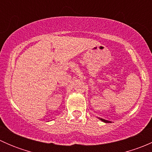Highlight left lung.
I'll use <instances>...</instances> for the list:
<instances>
[{
	"instance_id": "1",
	"label": "left lung",
	"mask_w": 152,
	"mask_h": 152,
	"mask_svg": "<svg viewBox=\"0 0 152 152\" xmlns=\"http://www.w3.org/2000/svg\"><path fill=\"white\" fill-rule=\"evenodd\" d=\"M99 119H100L101 121H103V122H104V123H110V121H107V120H105V119L101 118H99ZM110 123H111V122H110Z\"/></svg>"
}]
</instances>
